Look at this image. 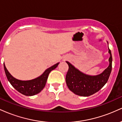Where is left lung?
Listing matches in <instances>:
<instances>
[{
  "label": "left lung",
  "instance_id": "obj_1",
  "mask_svg": "<svg viewBox=\"0 0 122 122\" xmlns=\"http://www.w3.org/2000/svg\"><path fill=\"white\" fill-rule=\"evenodd\" d=\"M109 66L102 73L96 76L86 75L76 69L68 61H66L69 69L66 75V82L72 92L81 96H89L99 91L107 83L112 70L111 52L108 48Z\"/></svg>",
  "mask_w": 122,
  "mask_h": 122
}]
</instances>
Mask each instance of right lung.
<instances>
[{"label":"right lung","instance_id":"add662e5","mask_svg":"<svg viewBox=\"0 0 122 122\" xmlns=\"http://www.w3.org/2000/svg\"><path fill=\"white\" fill-rule=\"evenodd\" d=\"M58 64L59 62L49 68L43 73L42 75L38 77L37 78L27 81L19 80L14 77L7 69L5 64H4V69L8 81L10 82L12 86L22 94L26 96H31L38 94L42 90L46 83L49 74L51 71L56 69Z\"/></svg>","mask_w":122,"mask_h":122}]
</instances>
